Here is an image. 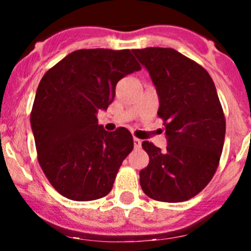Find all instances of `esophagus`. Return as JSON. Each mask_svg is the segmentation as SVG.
<instances>
[{
	"mask_svg": "<svg viewBox=\"0 0 251 251\" xmlns=\"http://www.w3.org/2000/svg\"><path fill=\"white\" fill-rule=\"evenodd\" d=\"M141 146H142V141L140 140V138H133V147H135L136 149H138V148H141Z\"/></svg>",
	"mask_w": 251,
	"mask_h": 251,
	"instance_id": "obj_1",
	"label": "esophagus"
}]
</instances>
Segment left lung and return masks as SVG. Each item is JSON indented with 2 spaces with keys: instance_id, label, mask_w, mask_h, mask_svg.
Instances as JSON below:
<instances>
[{
  "instance_id": "1",
  "label": "left lung",
  "mask_w": 251,
  "mask_h": 251,
  "mask_svg": "<svg viewBox=\"0 0 251 251\" xmlns=\"http://www.w3.org/2000/svg\"><path fill=\"white\" fill-rule=\"evenodd\" d=\"M148 70L159 97L168 146L142 143L149 164L140 183L149 198L166 203L188 201L216 173L224 148L226 120L209 73L174 48L132 50Z\"/></svg>"
}]
</instances>
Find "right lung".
Segmentation results:
<instances>
[{
  "label": "right lung",
  "mask_w": 251,
  "mask_h": 251,
  "mask_svg": "<svg viewBox=\"0 0 251 251\" xmlns=\"http://www.w3.org/2000/svg\"><path fill=\"white\" fill-rule=\"evenodd\" d=\"M138 70L130 50H78L40 81L30 115L37 159L65 198L96 201L113 188L133 138L125 127L105 131L97 113L113 102L118 81Z\"/></svg>",
  "instance_id": "1"
}]
</instances>
